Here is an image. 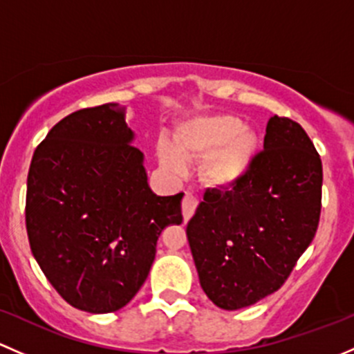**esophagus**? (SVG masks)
Listing matches in <instances>:
<instances>
[{
  "label": "esophagus",
  "instance_id": "obj_1",
  "mask_svg": "<svg viewBox=\"0 0 354 354\" xmlns=\"http://www.w3.org/2000/svg\"><path fill=\"white\" fill-rule=\"evenodd\" d=\"M196 206H198V198L191 192H185L184 196V201H182V214H184V220L189 221L191 216L194 214Z\"/></svg>",
  "mask_w": 354,
  "mask_h": 354
}]
</instances>
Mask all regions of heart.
Listing matches in <instances>:
<instances>
[{"label":"heart","instance_id":"b5f03b06","mask_svg":"<svg viewBox=\"0 0 354 354\" xmlns=\"http://www.w3.org/2000/svg\"><path fill=\"white\" fill-rule=\"evenodd\" d=\"M261 151V136L239 115L206 114L178 122L174 147L160 143L158 158L172 174L184 170V162L204 158L201 176L209 185L232 189L252 172Z\"/></svg>","mask_w":354,"mask_h":354}]
</instances>
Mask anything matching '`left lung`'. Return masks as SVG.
Here are the masks:
<instances>
[{
  "label": "left lung",
  "instance_id": "obj_1",
  "mask_svg": "<svg viewBox=\"0 0 354 354\" xmlns=\"http://www.w3.org/2000/svg\"><path fill=\"white\" fill-rule=\"evenodd\" d=\"M320 201L319 153L300 124L274 115L252 172L207 189L185 228L207 298L239 310L278 291L315 236Z\"/></svg>",
  "mask_w": 354,
  "mask_h": 354
}]
</instances>
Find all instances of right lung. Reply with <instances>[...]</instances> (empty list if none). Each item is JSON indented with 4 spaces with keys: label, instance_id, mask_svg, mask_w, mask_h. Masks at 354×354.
<instances>
[{
    "label": "right lung",
    "instance_id": "add662e5",
    "mask_svg": "<svg viewBox=\"0 0 354 354\" xmlns=\"http://www.w3.org/2000/svg\"><path fill=\"white\" fill-rule=\"evenodd\" d=\"M134 138L126 105L104 104L66 115L32 156L25 204L32 254L80 310L129 304L147 281L160 233L182 223L184 192L151 191Z\"/></svg>",
    "mask_w": 354,
    "mask_h": 354
}]
</instances>
